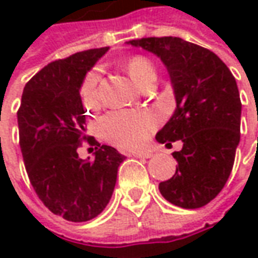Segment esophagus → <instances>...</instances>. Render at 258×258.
Listing matches in <instances>:
<instances>
[{
    "mask_svg": "<svg viewBox=\"0 0 258 258\" xmlns=\"http://www.w3.org/2000/svg\"><path fill=\"white\" fill-rule=\"evenodd\" d=\"M133 156L138 159H149L153 155H152V152H136V153H133Z\"/></svg>",
    "mask_w": 258,
    "mask_h": 258,
    "instance_id": "34e87169",
    "label": "esophagus"
}]
</instances>
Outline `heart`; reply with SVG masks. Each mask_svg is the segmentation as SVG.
I'll return each instance as SVG.
<instances>
[{
	"label": "heart",
	"mask_w": 258,
	"mask_h": 258,
	"mask_svg": "<svg viewBox=\"0 0 258 258\" xmlns=\"http://www.w3.org/2000/svg\"><path fill=\"white\" fill-rule=\"evenodd\" d=\"M125 67L133 81L141 88L152 79H156V68L153 62L145 55H133L126 60ZM99 81L101 72L98 68L86 72L79 88V93L85 106H95L99 101ZM156 123L157 117L149 112L115 110L102 117L99 122V132L102 138L110 142L112 145L120 149L132 150L146 142Z\"/></svg>",
	"instance_id": "heart-1"
}]
</instances>
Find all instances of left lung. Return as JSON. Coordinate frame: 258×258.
Listing matches in <instances>:
<instances>
[{"mask_svg":"<svg viewBox=\"0 0 258 258\" xmlns=\"http://www.w3.org/2000/svg\"><path fill=\"white\" fill-rule=\"evenodd\" d=\"M127 44L156 53L169 71L176 98L173 116L159 143L181 141L173 152L176 173L160 181L162 196L183 209H199L224 187L240 142L241 101L233 74L210 49L177 36H150Z\"/></svg>","mask_w":258,"mask_h":258,"instance_id":"left-lung-1","label":"left lung"}]
</instances>
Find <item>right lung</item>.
Listing matches in <instances>:
<instances>
[{"label":"right lung","mask_w":258,"mask_h":258,"mask_svg":"<svg viewBox=\"0 0 258 258\" xmlns=\"http://www.w3.org/2000/svg\"><path fill=\"white\" fill-rule=\"evenodd\" d=\"M108 51L95 48L48 63L29 79L17 115L20 146L29 181L39 200L68 222H88L106 207L125 160L115 148L85 135L81 82ZM95 157L77 156L82 142Z\"/></svg>","instance_id":"add662e5"}]
</instances>
